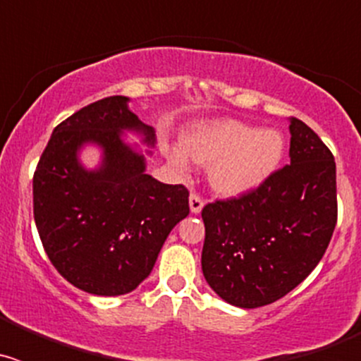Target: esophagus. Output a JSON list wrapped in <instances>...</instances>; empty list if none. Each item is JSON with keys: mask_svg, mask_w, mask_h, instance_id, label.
Segmentation results:
<instances>
[{"mask_svg": "<svg viewBox=\"0 0 361 361\" xmlns=\"http://www.w3.org/2000/svg\"><path fill=\"white\" fill-rule=\"evenodd\" d=\"M204 208V199L199 195V193H191L190 195V209L191 213H200Z\"/></svg>", "mask_w": 361, "mask_h": 361, "instance_id": "obj_1", "label": "esophagus"}]
</instances>
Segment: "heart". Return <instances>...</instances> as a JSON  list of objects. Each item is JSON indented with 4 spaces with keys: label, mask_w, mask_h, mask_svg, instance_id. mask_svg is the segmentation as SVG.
Returning <instances> with one entry per match:
<instances>
[{
    "label": "heart",
    "mask_w": 361,
    "mask_h": 361,
    "mask_svg": "<svg viewBox=\"0 0 361 361\" xmlns=\"http://www.w3.org/2000/svg\"><path fill=\"white\" fill-rule=\"evenodd\" d=\"M180 148L171 152L177 166H188L190 159L209 166L213 190L237 197L257 190L279 170L286 142L275 130H257L233 119L200 123L190 130Z\"/></svg>",
    "instance_id": "1"
}]
</instances>
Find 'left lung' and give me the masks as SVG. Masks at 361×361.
<instances>
[{
	"label": "left lung",
	"mask_w": 361,
	"mask_h": 361,
	"mask_svg": "<svg viewBox=\"0 0 361 361\" xmlns=\"http://www.w3.org/2000/svg\"><path fill=\"white\" fill-rule=\"evenodd\" d=\"M291 164L257 190L202 208V273L228 304H273L307 279L338 219L336 164L320 137L291 117Z\"/></svg>",
	"instance_id": "8db88e82"
}]
</instances>
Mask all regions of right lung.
<instances>
[{"label": "right lung", "mask_w": 361, "mask_h": 361, "mask_svg": "<svg viewBox=\"0 0 361 361\" xmlns=\"http://www.w3.org/2000/svg\"><path fill=\"white\" fill-rule=\"evenodd\" d=\"M123 130L155 133L111 95L57 124L34 173V220L63 279L99 296L126 295L152 273L166 237L190 213V191L146 173L145 155L124 145ZM104 148V164L85 171L77 149Z\"/></svg>", "instance_id": "1"}]
</instances>
